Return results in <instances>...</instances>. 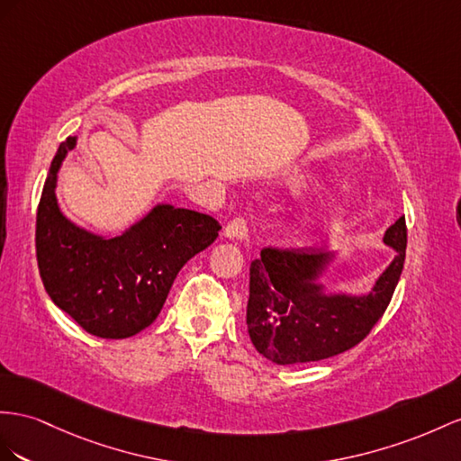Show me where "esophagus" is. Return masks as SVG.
<instances>
[{
  "mask_svg": "<svg viewBox=\"0 0 461 461\" xmlns=\"http://www.w3.org/2000/svg\"><path fill=\"white\" fill-rule=\"evenodd\" d=\"M223 238H228L231 241H245L247 240V221L241 218L230 221L226 230H223Z\"/></svg>",
  "mask_w": 461,
  "mask_h": 461,
  "instance_id": "34e87169",
  "label": "esophagus"
}]
</instances>
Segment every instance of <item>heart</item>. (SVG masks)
Masks as SVG:
<instances>
[{
    "instance_id": "obj_1",
    "label": "heart",
    "mask_w": 461,
    "mask_h": 461,
    "mask_svg": "<svg viewBox=\"0 0 461 461\" xmlns=\"http://www.w3.org/2000/svg\"><path fill=\"white\" fill-rule=\"evenodd\" d=\"M290 185L294 191H308V188L313 185L312 176H308L305 173H296L290 179ZM331 218V212L327 208H313V210H305L302 214L296 216L292 223V231L298 235V238H310L317 230H320L323 223Z\"/></svg>"
}]
</instances>
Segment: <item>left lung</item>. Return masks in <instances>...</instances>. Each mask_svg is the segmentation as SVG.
Masks as SVG:
<instances>
[{"instance_id":"obj_1","label":"left lung","mask_w":461,"mask_h":461,"mask_svg":"<svg viewBox=\"0 0 461 461\" xmlns=\"http://www.w3.org/2000/svg\"><path fill=\"white\" fill-rule=\"evenodd\" d=\"M384 243L395 257L366 294L325 282L335 251L263 249L249 268L247 331L255 348L275 364H303L358 345L384 315L403 270L405 218L389 226Z\"/></svg>"}]
</instances>
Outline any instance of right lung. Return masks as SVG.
<instances>
[{
  "label": "right lung",
  "instance_id": "1",
  "mask_svg": "<svg viewBox=\"0 0 461 461\" xmlns=\"http://www.w3.org/2000/svg\"><path fill=\"white\" fill-rule=\"evenodd\" d=\"M77 146L58 148L37 212V261L54 305L87 333L128 339L159 315L179 270L216 241L220 223L167 203L116 233L99 235L69 220L56 198L58 173Z\"/></svg>",
  "mask_w": 461,
  "mask_h": 461
}]
</instances>
